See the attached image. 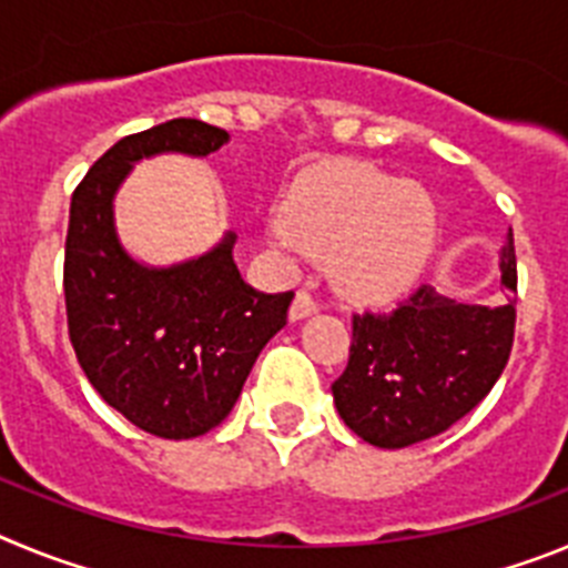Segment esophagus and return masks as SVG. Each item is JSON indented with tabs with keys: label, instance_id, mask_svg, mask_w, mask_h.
Segmentation results:
<instances>
[{
	"label": "esophagus",
	"instance_id": "1",
	"mask_svg": "<svg viewBox=\"0 0 568 568\" xmlns=\"http://www.w3.org/2000/svg\"><path fill=\"white\" fill-rule=\"evenodd\" d=\"M318 298H313V293H307V290H298V295H295L293 307H290V318L293 321H301L307 318V315L318 313Z\"/></svg>",
	"mask_w": 568,
	"mask_h": 568
}]
</instances>
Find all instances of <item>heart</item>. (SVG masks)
Masks as SVG:
<instances>
[{
	"label": "heart",
	"mask_w": 568,
	"mask_h": 568,
	"mask_svg": "<svg viewBox=\"0 0 568 568\" xmlns=\"http://www.w3.org/2000/svg\"><path fill=\"white\" fill-rule=\"evenodd\" d=\"M281 235L329 258L355 298H393L413 287L435 253L438 207L418 182H398L366 162L318 164L290 184Z\"/></svg>",
	"instance_id": "heart-1"
}]
</instances>
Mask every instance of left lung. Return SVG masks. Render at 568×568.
Here are the masks:
<instances>
[{
  "mask_svg": "<svg viewBox=\"0 0 568 568\" xmlns=\"http://www.w3.org/2000/svg\"><path fill=\"white\" fill-rule=\"evenodd\" d=\"M500 287L518 295L515 241L500 255ZM515 301L455 304L420 284L393 313H353L338 415L366 444L400 449L440 435L471 413L504 373L515 341Z\"/></svg>",
  "mask_w": 568,
  "mask_h": 568,
  "instance_id": "1",
  "label": "left lung"
}]
</instances>
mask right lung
Masks as SVG:
<instances>
[{
	"mask_svg": "<svg viewBox=\"0 0 568 568\" xmlns=\"http://www.w3.org/2000/svg\"><path fill=\"white\" fill-rule=\"evenodd\" d=\"M227 130L173 119L124 135L70 199L64 307L70 344L99 395L155 438H199L222 424L293 293H258L241 278L233 235L202 258L135 264L113 230V193L130 164L155 153L207 155Z\"/></svg>",
	"mask_w": 568,
	"mask_h": 568,
	"instance_id": "obj_1",
	"label": "right lung"
}]
</instances>
